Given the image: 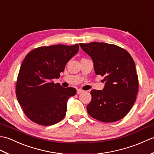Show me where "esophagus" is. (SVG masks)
<instances>
[{
    "mask_svg": "<svg viewBox=\"0 0 154 154\" xmlns=\"http://www.w3.org/2000/svg\"><path fill=\"white\" fill-rule=\"evenodd\" d=\"M83 92V90H81V89H77V94H81V93H82Z\"/></svg>",
    "mask_w": 154,
    "mask_h": 154,
    "instance_id": "34e87169",
    "label": "esophagus"
}]
</instances>
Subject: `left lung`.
I'll list each match as a JSON object with an SVG mask.
<instances>
[{
    "label": "left lung",
    "instance_id": "1",
    "mask_svg": "<svg viewBox=\"0 0 154 154\" xmlns=\"http://www.w3.org/2000/svg\"><path fill=\"white\" fill-rule=\"evenodd\" d=\"M92 59L96 74L104 77L103 91L92 90L87 106L89 115L104 122L122 119L134 105L138 91L136 65L130 54L116 45L102 42L79 44Z\"/></svg>",
    "mask_w": 154,
    "mask_h": 154
}]
</instances>
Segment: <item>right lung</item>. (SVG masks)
Listing matches in <instances>:
<instances>
[{
    "mask_svg": "<svg viewBox=\"0 0 154 154\" xmlns=\"http://www.w3.org/2000/svg\"><path fill=\"white\" fill-rule=\"evenodd\" d=\"M79 49V44L43 46L25 57L19 71L16 94L26 115L35 123L52 125L64 118L67 100L77 91L55 84L53 80L60 77V73Z\"/></svg>",
    "mask_w": 154,
    "mask_h": 154,
    "instance_id": "obj_1",
    "label": "right lung"
}]
</instances>
